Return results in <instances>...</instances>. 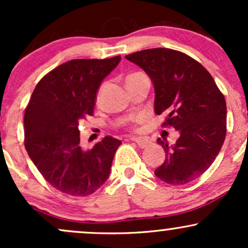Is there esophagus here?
Returning a JSON list of instances; mask_svg holds the SVG:
<instances>
[{
    "instance_id": "esophagus-1",
    "label": "esophagus",
    "mask_w": 248,
    "mask_h": 248,
    "mask_svg": "<svg viewBox=\"0 0 248 248\" xmlns=\"http://www.w3.org/2000/svg\"><path fill=\"white\" fill-rule=\"evenodd\" d=\"M130 140L135 142L140 148H147L150 144L149 140H146V139H141V138H130Z\"/></svg>"
}]
</instances>
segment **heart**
<instances>
[{
	"label": "heart",
	"mask_w": 248,
	"mask_h": 248,
	"mask_svg": "<svg viewBox=\"0 0 248 248\" xmlns=\"http://www.w3.org/2000/svg\"><path fill=\"white\" fill-rule=\"evenodd\" d=\"M100 92H101V90H99V92H98V95H100Z\"/></svg>",
	"instance_id": "heart-1"
}]
</instances>
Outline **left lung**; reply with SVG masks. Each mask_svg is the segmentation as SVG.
Here are the masks:
<instances>
[{
    "mask_svg": "<svg viewBox=\"0 0 248 248\" xmlns=\"http://www.w3.org/2000/svg\"><path fill=\"white\" fill-rule=\"evenodd\" d=\"M126 59L149 76L155 114L166 113L164 126L179 133L171 146L157 139L166 160L156 177L172 186L198 178L216 160L226 135V102L212 76L191 57L164 47L138 51Z\"/></svg>",
    "mask_w": 248,
    "mask_h": 248,
    "instance_id": "left-lung-1",
    "label": "left lung"
}]
</instances>
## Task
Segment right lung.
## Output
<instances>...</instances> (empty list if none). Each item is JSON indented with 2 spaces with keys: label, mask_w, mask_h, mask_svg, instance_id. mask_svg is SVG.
Wrapping results in <instances>:
<instances>
[{
  "label": "right lung",
  "mask_w": 248,
  "mask_h": 248,
  "mask_svg": "<svg viewBox=\"0 0 248 248\" xmlns=\"http://www.w3.org/2000/svg\"><path fill=\"white\" fill-rule=\"evenodd\" d=\"M120 56L73 59L59 65L37 84L24 114L25 149L43 177L71 196L95 192L110 172L121 141L105 136L92 149L80 147L79 121L93 114L102 80Z\"/></svg>",
  "instance_id": "obj_1"
}]
</instances>
